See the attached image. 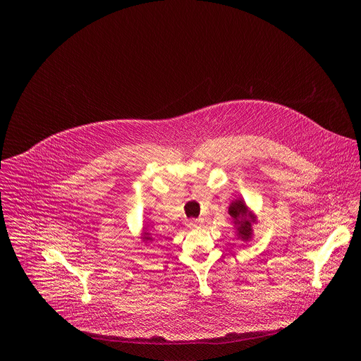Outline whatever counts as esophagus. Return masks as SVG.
<instances>
[{
    "instance_id": "esophagus-1",
    "label": "esophagus",
    "mask_w": 361,
    "mask_h": 361,
    "mask_svg": "<svg viewBox=\"0 0 361 361\" xmlns=\"http://www.w3.org/2000/svg\"><path fill=\"white\" fill-rule=\"evenodd\" d=\"M200 226H203V221H200V219H189L188 221V228L189 229H197Z\"/></svg>"
}]
</instances>
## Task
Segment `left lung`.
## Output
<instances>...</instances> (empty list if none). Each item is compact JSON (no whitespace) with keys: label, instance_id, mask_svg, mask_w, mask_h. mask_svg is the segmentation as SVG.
Wrapping results in <instances>:
<instances>
[{"label":"left lung","instance_id":"obj_1","mask_svg":"<svg viewBox=\"0 0 361 361\" xmlns=\"http://www.w3.org/2000/svg\"><path fill=\"white\" fill-rule=\"evenodd\" d=\"M228 214L232 216L238 239L243 240L245 243L250 242L253 238V225L257 224V215L249 208L242 197L232 200L228 207Z\"/></svg>","mask_w":361,"mask_h":361}]
</instances>
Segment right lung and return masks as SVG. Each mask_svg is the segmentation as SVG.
Returning <instances> with one entry per match:
<instances>
[{
  "instance_id": "right-lung-1",
  "label": "right lung",
  "mask_w": 361,
  "mask_h": 361,
  "mask_svg": "<svg viewBox=\"0 0 361 361\" xmlns=\"http://www.w3.org/2000/svg\"><path fill=\"white\" fill-rule=\"evenodd\" d=\"M140 239H142V242H143V243H149V242H152V240H153L152 233L149 232L147 226H143V232H142V235H140Z\"/></svg>"
}]
</instances>
